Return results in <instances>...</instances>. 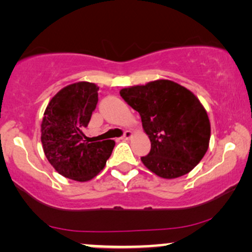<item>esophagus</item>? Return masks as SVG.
<instances>
[{
	"label": "esophagus",
	"instance_id": "34e87169",
	"mask_svg": "<svg viewBox=\"0 0 252 252\" xmlns=\"http://www.w3.org/2000/svg\"><path fill=\"white\" fill-rule=\"evenodd\" d=\"M131 137H132V132L131 131H125V133H124V135L121 137V139H124V140H128V139Z\"/></svg>",
	"mask_w": 252,
	"mask_h": 252
}]
</instances>
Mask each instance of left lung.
Returning a JSON list of instances; mask_svg holds the SVG:
<instances>
[{"label": "left lung", "mask_w": 252, "mask_h": 252, "mask_svg": "<svg viewBox=\"0 0 252 252\" xmlns=\"http://www.w3.org/2000/svg\"><path fill=\"white\" fill-rule=\"evenodd\" d=\"M120 95L141 117L151 140L143 164L165 179L193 170L209 149L211 127L198 97L171 80L123 88Z\"/></svg>", "instance_id": "8db88e82"}]
</instances>
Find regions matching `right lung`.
<instances>
[{"instance_id":"add662e5","label":"right lung","mask_w":252,"mask_h":252,"mask_svg":"<svg viewBox=\"0 0 252 252\" xmlns=\"http://www.w3.org/2000/svg\"><path fill=\"white\" fill-rule=\"evenodd\" d=\"M95 84L75 82L62 88L52 97L41 124L43 152L61 176L76 182H87L105 167L115 143L84 140L87 127L96 107Z\"/></svg>"}]
</instances>
